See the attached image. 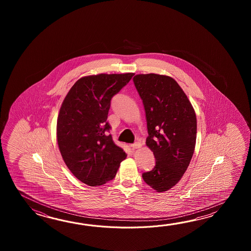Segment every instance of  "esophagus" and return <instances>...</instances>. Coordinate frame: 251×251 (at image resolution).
Returning a JSON list of instances; mask_svg holds the SVG:
<instances>
[{
	"label": "esophagus",
	"instance_id": "obj_1",
	"mask_svg": "<svg viewBox=\"0 0 251 251\" xmlns=\"http://www.w3.org/2000/svg\"><path fill=\"white\" fill-rule=\"evenodd\" d=\"M141 146H142V144H141V143H139V142H136V143H134V144L131 145V147L133 149H138V148H141Z\"/></svg>",
	"mask_w": 251,
	"mask_h": 251
}]
</instances>
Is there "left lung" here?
<instances>
[{
	"label": "left lung",
	"mask_w": 251,
	"mask_h": 251,
	"mask_svg": "<svg viewBox=\"0 0 251 251\" xmlns=\"http://www.w3.org/2000/svg\"><path fill=\"white\" fill-rule=\"evenodd\" d=\"M133 82L146 114V145L156 160L152 171L144 172L143 178L157 192H164L181 179L192 159L196 113L180 86L170 76L137 75Z\"/></svg>",
	"instance_id": "8db88e82"
}]
</instances>
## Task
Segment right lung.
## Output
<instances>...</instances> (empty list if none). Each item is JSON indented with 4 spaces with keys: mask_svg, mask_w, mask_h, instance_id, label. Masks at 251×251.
Segmentation results:
<instances>
[{
    "mask_svg": "<svg viewBox=\"0 0 251 251\" xmlns=\"http://www.w3.org/2000/svg\"><path fill=\"white\" fill-rule=\"evenodd\" d=\"M133 73L90 75L75 82L59 111L56 137L63 160L80 181L100 186L116 176L126 153L107 135V114L114 95Z\"/></svg>",
    "mask_w": 251,
    "mask_h": 251,
    "instance_id": "obj_1",
    "label": "right lung"
}]
</instances>
